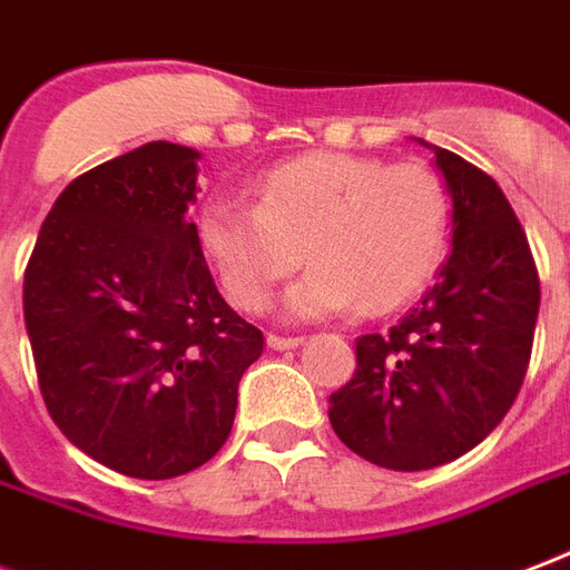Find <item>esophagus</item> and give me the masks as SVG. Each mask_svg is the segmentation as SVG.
Segmentation results:
<instances>
[{
    "label": "esophagus",
    "mask_w": 570,
    "mask_h": 570,
    "mask_svg": "<svg viewBox=\"0 0 570 570\" xmlns=\"http://www.w3.org/2000/svg\"><path fill=\"white\" fill-rule=\"evenodd\" d=\"M304 337H284V334H268V346L272 350H298Z\"/></svg>",
    "instance_id": "1"
}]
</instances>
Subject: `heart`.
I'll return each mask as SVG.
<instances>
[{
  "label": "heart",
  "mask_w": 570,
  "mask_h": 570,
  "mask_svg": "<svg viewBox=\"0 0 570 570\" xmlns=\"http://www.w3.org/2000/svg\"><path fill=\"white\" fill-rule=\"evenodd\" d=\"M445 227L449 199L433 169L350 151L286 160L259 181V203L217 190L197 215L199 247L245 311H263L304 256L314 263L286 289L289 320L401 307L433 275Z\"/></svg>",
  "instance_id": "obj_1"
}]
</instances>
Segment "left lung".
Segmentation results:
<instances>
[{
    "instance_id": "8db88e82",
    "label": "left lung",
    "mask_w": 570,
    "mask_h": 570,
    "mask_svg": "<svg viewBox=\"0 0 570 570\" xmlns=\"http://www.w3.org/2000/svg\"><path fill=\"white\" fill-rule=\"evenodd\" d=\"M424 146L451 197V254L419 307L358 337L353 380L328 397L343 445L394 472L442 466L488 440L523 385L541 304L502 188L454 151Z\"/></svg>"
}]
</instances>
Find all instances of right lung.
<instances>
[{"instance_id": "1", "label": "right lung", "mask_w": 570, "mask_h": 570, "mask_svg": "<svg viewBox=\"0 0 570 570\" xmlns=\"http://www.w3.org/2000/svg\"><path fill=\"white\" fill-rule=\"evenodd\" d=\"M199 151L176 142L98 164L59 194L23 281L50 419L82 454L142 481L227 442L263 332L217 293L197 224Z\"/></svg>"}]
</instances>
